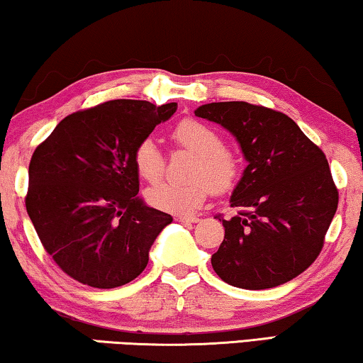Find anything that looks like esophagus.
Here are the masks:
<instances>
[{
	"label": "esophagus",
	"mask_w": 363,
	"mask_h": 363,
	"mask_svg": "<svg viewBox=\"0 0 363 363\" xmlns=\"http://www.w3.org/2000/svg\"><path fill=\"white\" fill-rule=\"evenodd\" d=\"M176 220L181 221V223H197L199 221L197 216H186V215H179Z\"/></svg>",
	"instance_id": "34e87169"
}]
</instances>
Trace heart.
<instances>
[{"label": "heart", "mask_w": 363, "mask_h": 363, "mask_svg": "<svg viewBox=\"0 0 363 363\" xmlns=\"http://www.w3.org/2000/svg\"><path fill=\"white\" fill-rule=\"evenodd\" d=\"M171 137L179 147L197 155L189 177L192 182H163L150 187L147 200L155 208L169 213H192L207 199L210 189L225 192L236 184L241 174L240 158L228 148L212 127L186 118L177 123ZM133 164L138 176L148 182L161 179L164 172V156L153 138H143L133 150Z\"/></svg>", "instance_id": "1"}]
</instances>
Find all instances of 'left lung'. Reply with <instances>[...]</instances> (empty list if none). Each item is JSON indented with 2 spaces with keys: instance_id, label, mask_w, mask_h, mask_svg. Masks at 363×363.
<instances>
[{
  "instance_id": "8db88e82",
  "label": "left lung",
  "mask_w": 363,
  "mask_h": 363,
  "mask_svg": "<svg viewBox=\"0 0 363 363\" xmlns=\"http://www.w3.org/2000/svg\"><path fill=\"white\" fill-rule=\"evenodd\" d=\"M197 117L236 138L247 166L231 194L245 208L223 220L225 240L212 256L223 282L264 290L295 279L316 261L339 194L323 151L282 112L250 102H210Z\"/></svg>"
}]
</instances>
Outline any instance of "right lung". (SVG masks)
I'll list each match as a JSON object with an SVG mask.
<instances>
[{
	"label": "right lung",
	"mask_w": 363,
	"mask_h": 363,
	"mask_svg": "<svg viewBox=\"0 0 363 363\" xmlns=\"http://www.w3.org/2000/svg\"><path fill=\"white\" fill-rule=\"evenodd\" d=\"M177 104L116 99L65 117L29 164L26 208L65 274L94 289L137 279L172 216L140 199L133 150Z\"/></svg>",
	"instance_id": "right-lung-1"
}]
</instances>
